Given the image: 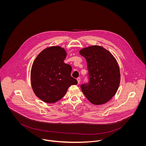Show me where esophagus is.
<instances>
[{"label":"esophagus","instance_id":"34e87169","mask_svg":"<svg viewBox=\"0 0 146 146\" xmlns=\"http://www.w3.org/2000/svg\"><path fill=\"white\" fill-rule=\"evenodd\" d=\"M77 82H78V83L79 84V83H80V78H78L77 79Z\"/></svg>","mask_w":146,"mask_h":146}]
</instances>
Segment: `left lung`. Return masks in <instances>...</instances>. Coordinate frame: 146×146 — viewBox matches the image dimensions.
Here are the masks:
<instances>
[{
	"label": "left lung",
	"instance_id": "obj_1",
	"mask_svg": "<svg viewBox=\"0 0 146 146\" xmlns=\"http://www.w3.org/2000/svg\"><path fill=\"white\" fill-rule=\"evenodd\" d=\"M87 63L90 81L82 84V91L90 103L103 104L110 101L118 89L121 75L114 56L100 45H92L79 50Z\"/></svg>",
	"mask_w": 146,
	"mask_h": 146
}]
</instances>
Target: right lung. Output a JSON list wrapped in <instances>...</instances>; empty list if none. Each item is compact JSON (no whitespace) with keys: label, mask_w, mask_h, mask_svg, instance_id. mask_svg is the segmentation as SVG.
Listing matches in <instances>:
<instances>
[{"label":"right lung","mask_w":146,"mask_h":146,"mask_svg":"<svg viewBox=\"0 0 146 146\" xmlns=\"http://www.w3.org/2000/svg\"><path fill=\"white\" fill-rule=\"evenodd\" d=\"M67 56L59 46H49L35 59L31 72V85L34 94L47 103L62 99L68 88L77 84L70 76L72 67L64 62Z\"/></svg>","instance_id":"add662e5"}]
</instances>
